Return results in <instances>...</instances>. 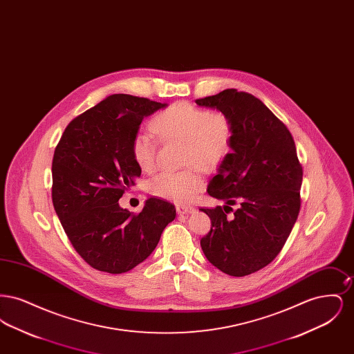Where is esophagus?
<instances>
[{
  "label": "esophagus",
  "mask_w": 354,
  "mask_h": 354,
  "mask_svg": "<svg viewBox=\"0 0 354 354\" xmlns=\"http://www.w3.org/2000/svg\"><path fill=\"white\" fill-rule=\"evenodd\" d=\"M176 211L179 215H189V214L195 212V208L191 205H178Z\"/></svg>",
  "instance_id": "1"
}]
</instances>
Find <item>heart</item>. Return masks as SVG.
Segmentation results:
<instances>
[{
  "label": "heart",
  "mask_w": 354,
  "mask_h": 354,
  "mask_svg": "<svg viewBox=\"0 0 354 354\" xmlns=\"http://www.w3.org/2000/svg\"><path fill=\"white\" fill-rule=\"evenodd\" d=\"M152 133L163 140H185V163L215 169L230 155L234 140L231 119L219 111L179 102L152 118ZM131 152L139 169L151 172L156 165V140L146 131L135 133ZM204 185L202 171L192 166L183 171H165L153 176L150 191L153 195L178 204L192 202Z\"/></svg>",
  "instance_id": "1"
}]
</instances>
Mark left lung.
<instances>
[{
    "label": "left lung",
    "instance_id": "left-lung-1",
    "mask_svg": "<svg viewBox=\"0 0 354 354\" xmlns=\"http://www.w3.org/2000/svg\"><path fill=\"white\" fill-rule=\"evenodd\" d=\"M195 102L219 110L234 126L232 151L207 188L225 205L201 208L211 219L201 245L218 270L247 276L267 267L284 247L300 212L303 167L286 124L252 94L227 88Z\"/></svg>",
    "mask_w": 354,
    "mask_h": 354
}]
</instances>
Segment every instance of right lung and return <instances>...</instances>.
Segmentation results:
<instances>
[{
  "instance_id": "obj_1",
  "label": "right lung",
  "mask_w": 354,
  "mask_h": 354,
  "mask_svg": "<svg viewBox=\"0 0 354 354\" xmlns=\"http://www.w3.org/2000/svg\"><path fill=\"white\" fill-rule=\"evenodd\" d=\"M166 103L114 94L73 119L53 156L51 199L74 250L95 270L123 273L146 260L174 204L150 198L138 215L118 201L142 169L131 140L145 117Z\"/></svg>"
}]
</instances>
